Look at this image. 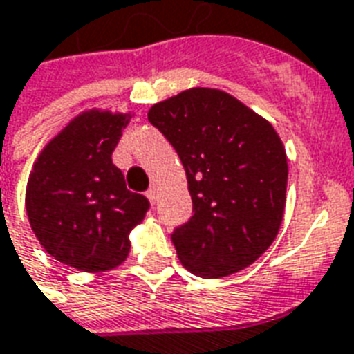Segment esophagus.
<instances>
[{
	"label": "esophagus",
	"mask_w": 354,
	"mask_h": 354,
	"mask_svg": "<svg viewBox=\"0 0 354 354\" xmlns=\"http://www.w3.org/2000/svg\"><path fill=\"white\" fill-rule=\"evenodd\" d=\"M146 196H147V199H149V203H151V205H155V201H157V192H155V188L147 190Z\"/></svg>",
	"instance_id": "obj_1"
}]
</instances>
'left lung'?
<instances>
[{"instance_id": "1", "label": "left lung", "mask_w": 354, "mask_h": 354, "mask_svg": "<svg viewBox=\"0 0 354 354\" xmlns=\"http://www.w3.org/2000/svg\"><path fill=\"white\" fill-rule=\"evenodd\" d=\"M147 120L175 147L194 203L171 234L180 264L203 279L253 264L286 207L288 158L273 125L234 95L201 86L155 103Z\"/></svg>"}]
</instances>
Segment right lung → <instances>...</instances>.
<instances>
[{
    "mask_svg": "<svg viewBox=\"0 0 354 354\" xmlns=\"http://www.w3.org/2000/svg\"><path fill=\"white\" fill-rule=\"evenodd\" d=\"M133 112L88 109L44 146L26 188V210L46 253L86 273L111 271L127 259L129 234L149 201L125 186L112 151Z\"/></svg>",
    "mask_w": 354,
    "mask_h": 354,
    "instance_id": "obj_1",
    "label": "right lung"
}]
</instances>
